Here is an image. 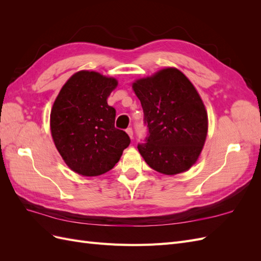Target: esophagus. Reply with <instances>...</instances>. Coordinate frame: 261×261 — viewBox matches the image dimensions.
Segmentation results:
<instances>
[{
	"label": "esophagus",
	"instance_id": "34e87169",
	"mask_svg": "<svg viewBox=\"0 0 261 261\" xmlns=\"http://www.w3.org/2000/svg\"><path fill=\"white\" fill-rule=\"evenodd\" d=\"M126 133L128 134V136L133 139L134 138V133H133V128L132 127H128L127 129H126Z\"/></svg>",
	"mask_w": 261,
	"mask_h": 261
}]
</instances>
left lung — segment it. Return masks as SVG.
<instances>
[{"label": "left lung", "instance_id": "left-lung-1", "mask_svg": "<svg viewBox=\"0 0 261 261\" xmlns=\"http://www.w3.org/2000/svg\"><path fill=\"white\" fill-rule=\"evenodd\" d=\"M144 110L148 134L138 144L150 168L174 175L197 161L208 132V116L198 92L176 68H165L133 84Z\"/></svg>", "mask_w": 261, "mask_h": 261}]
</instances>
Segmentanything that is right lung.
I'll return each mask as SVG.
<instances>
[{
    "label": "right lung",
    "mask_w": 261,
    "mask_h": 261,
    "mask_svg": "<svg viewBox=\"0 0 261 261\" xmlns=\"http://www.w3.org/2000/svg\"><path fill=\"white\" fill-rule=\"evenodd\" d=\"M117 86L114 78L82 70L63 86L51 111L52 138L70 170L97 176L113 169L130 144L115 128V109L108 97Z\"/></svg>",
    "instance_id": "add662e5"
}]
</instances>
